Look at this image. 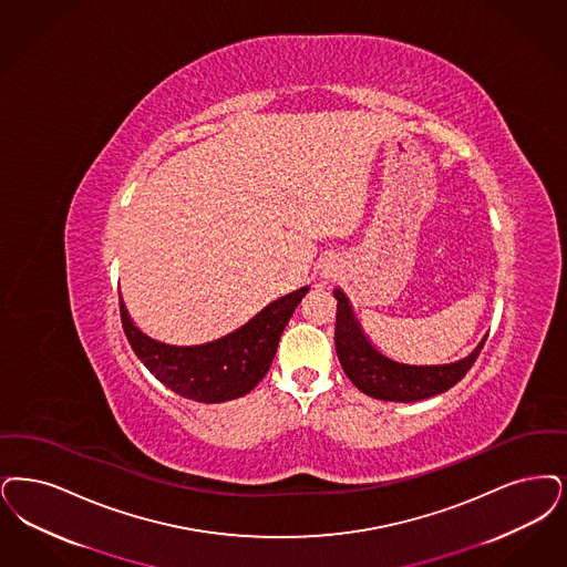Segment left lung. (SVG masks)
<instances>
[{
  "instance_id": "left-lung-1",
  "label": "left lung",
  "mask_w": 567,
  "mask_h": 567,
  "mask_svg": "<svg viewBox=\"0 0 567 567\" xmlns=\"http://www.w3.org/2000/svg\"><path fill=\"white\" fill-rule=\"evenodd\" d=\"M338 299V318H336V350L343 373L361 392L394 403H413L434 394H441L457 384L468 369L475 364L481 348L485 346L483 338L475 350L450 364H403L390 361L382 352H378L371 341L364 338L359 320L352 315V308L340 289L333 291Z\"/></svg>"
}]
</instances>
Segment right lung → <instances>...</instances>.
Segmentation results:
<instances>
[{
	"label": "right lung",
	"mask_w": 567,
	"mask_h": 567,
	"mask_svg": "<svg viewBox=\"0 0 567 567\" xmlns=\"http://www.w3.org/2000/svg\"><path fill=\"white\" fill-rule=\"evenodd\" d=\"M308 287L285 295L221 340L203 346H168L141 333L120 299L126 340L162 384L198 403H226L245 396L264 380L278 340Z\"/></svg>",
	"instance_id": "right-lung-1"
}]
</instances>
